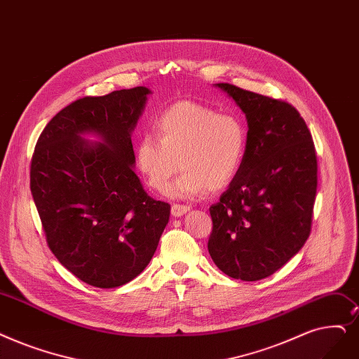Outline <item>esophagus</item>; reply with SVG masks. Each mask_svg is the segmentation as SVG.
<instances>
[{
  "mask_svg": "<svg viewBox=\"0 0 359 359\" xmlns=\"http://www.w3.org/2000/svg\"><path fill=\"white\" fill-rule=\"evenodd\" d=\"M191 208L188 205H179V204H175L173 207H171V215L173 217H182L184 215L186 212H188Z\"/></svg>",
  "mask_w": 359,
  "mask_h": 359,
  "instance_id": "34e87169",
  "label": "esophagus"
}]
</instances>
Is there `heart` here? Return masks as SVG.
<instances>
[{
	"label": "heart",
	"mask_w": 359,
	"mask_h": 359,
	"mask_svg": "<svg viewBox=\"0 0 359 359\" xmlns=\"http://www.w3.org/2000/svg\"><path fill=\"white\" fill-rule=\"evenodd\" d=\"M154 132L155 137L147 135L136 145L137 170L149 188L161 192L180 167L183 173L168 189L179 199L227 188L246 154L243 121L195 101L167 107L155 118Z\"/></svg>",
	"instance_id": "heart-1"
}]
</instances>
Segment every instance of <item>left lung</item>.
Returning <instances> with one entry per match:
<instances>
[{"mask_svg": "<svg viewBox=\"0 0 359 359\" xmlns=\"http://www.w3.org/2000/svg\"><path fill=\"white\" fill-rule=\"evenodd\" d=\"M248 121L246 154L220 202L210 207L208 252L245 282L282 269L305 245L317 192V155L294 107L230 83H215Z\"/></svg>", "mask_w": 359, "mask_h": 359, "instance_id": "obj_1", "label": "left lung"}]
</instances>
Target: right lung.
I'll return each mask as SVG.
<instances>
[{
  "label": "right lung",
  "mask_w": 359,
  "mask_h": 359,
  "mask_svg": "<svg viewBox=\"0 0 359 359\" xmlns=\"http://www.w3.org/2000/svg\"><path fill=\"white\" fill-rule=\"evenodd\" d=\"M149 93L137 86L77 100L35 147L30 192L46 242L90 286L118 287L141 274L168 223L170 205L152 199L133 170L132 132Z\"/></svg>",
  "instance_id": "add662e5"
}]
</instances>
